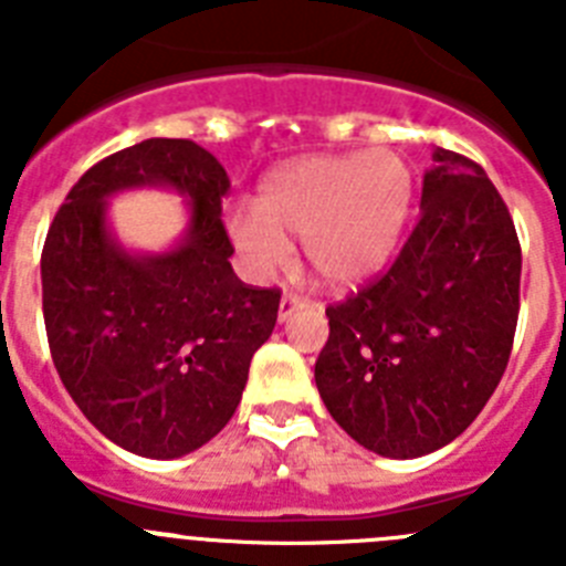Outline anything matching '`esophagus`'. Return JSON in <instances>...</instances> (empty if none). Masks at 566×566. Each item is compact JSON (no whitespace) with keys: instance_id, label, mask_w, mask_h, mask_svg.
Listing matches in <instances>:
<instances>
[{"instance_id":"esophagus-1","label":"esophagus","mask_w":566,"mask_h":566,"mask_svg":"<svg viewBox=\"0 0 566 566\" xmlns=\"http://www.w3.org/2000/svg\"><path fill=\"white\" fill-rule=\"evenodd\" d=\"M303 306H306V300L297 297V294H292V292H286V294H283V297H280L277 319H280V323H286V319L292 317V314L297 312V308H303Z\"/></svg>"}]
</instances>
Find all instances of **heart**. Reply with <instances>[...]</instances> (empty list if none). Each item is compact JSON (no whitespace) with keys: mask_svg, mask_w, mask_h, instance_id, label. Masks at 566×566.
<instances>
[{"mask_svg":"<svg viewBox=\"0 0 566 566\" xmlns=\"http://www.w3.org/2000/svg\"><path fill=\"white\" fill-rule=\"evenodd\" d=\"M413 201V175L391 149L314 155L269 175L258 207L227 209V232L249 272L272 277L303 238L326 286H357L397 254Z\"/></svg>","mask_w":566,"mask_h":566,"instance_id":"1","label":"heart"}]
</instances>
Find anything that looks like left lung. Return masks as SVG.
I'll return each mask as SVG.
<instances>
[{
  "label": "left lung",
  "instance_id": "left-lung-1",
  "mask_svg": "<svg viewBox=\"0 0 566 566\" xmlns=\"http://www.w3.org/2000/svg\"><path fill=\"white\" fill-rule=\"evenodd\" d=\"M422 214L363 292L328 306L314 382L334 422L388 459H417L479 417L507 368L522 247L484 169L433 149Z\"/></svg>",
  "mask_w": 566,
  "mask_h": 566
}]
</instances>
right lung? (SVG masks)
Here are the masks:
<instances>
[{
	"label": "right lung",
	"mask_w": 566,
	"mask_h": 566,
	"mask_svg": "<svg viewBox=\"0 0 566 566\" xmlns=\"http://www.w3.org/2000/svg\"><path fill=\"white\" fill-rule=\"evenodd\" d=\"M142 186L190 201L188 232L169 253H127L108 232L106 198ZM227 192L212 153L147 138L90 167L50 223L42 308L53 365L84 417L138 457L178 459L218 437L277 323V289L232 272Z\"/></svg>",
	"instance_id": "add662e5"
}]
</instances>
